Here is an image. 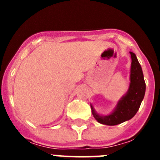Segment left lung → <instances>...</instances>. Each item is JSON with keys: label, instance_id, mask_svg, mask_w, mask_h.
Here are the masks:
<instances>
[{"label": "left lung", "instance_id": "obj_1", "mask_svg": "<svg viewBox=\"0 0 160 160\" xmlns=\"http://www.w3.org/2000/svg\"><path fill=\"white\" fill-rule=\"evenodd\" d=\"M130 53L131 57L130 87L127 94L118 101L114 111L111 114L103 116L98 114L92 105H90L93 116L99 123L114 126L130 120L135 116L143 99L146 83L144 81L142 68L136 55L133 52H130Z\"/></svg>", "mask_w": 160, "mask_h": 160}]
</instances>
